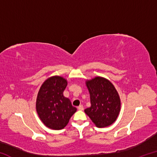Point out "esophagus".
<instances>
[{
    "instance_id": "esophagus-1",
    "label": "esophagus",
    "mask_w": 157,
    "mask_h": 157,
    "mask_svg": "<svg viewBox=\"0 0 157 157\" xmlns=\"http://www.w3.org/2000/svg\"><path fill=\"white\" fill-rule=\"evenodd\" d=\"M78 110H79V111H83L84 110V107H83V106H82V105H79V107H78Z\"/></svg>"
}]
</instances>
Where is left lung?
I'll return each mask as SVG.
<instances>
[{
    "instance_id": "obj_1",
    "label": "left lung",
    "mask_w": 157,
    "mask_h": 157,
    "mask_svg": "<svg viewBox=\"0 0 157 157\" xmlns=\"http://www.w3.org/2000/svg\"><path fill=\"white\" fill-rule=\"evenodd\" d=\"M90 94L91 107L84 112L95 125L103 128L112 124L121 111V99L113 84L102 77L97 76L85 82Z\"/></svg>"
}]
</instances>
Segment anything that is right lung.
<instances>
[{"mask_svg":"<svg viewBox=\"0 0 157 157\" xmlns=\"http://www.w3.org/2000/svg\"><path fill=\"white\" fill-rule=\"evenodd\" d=\"M67 84L63 77L55 75L45 80L39 90L36 110L42 123L50 129L64 128L77 111L63 94Z\"/></svg>","mask_w":157,"mask_h":157,"instance_id":"right-lung-1","label":"right lung"}]
</instances>
